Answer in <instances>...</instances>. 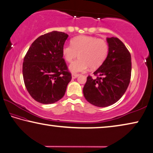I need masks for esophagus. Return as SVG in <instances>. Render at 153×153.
Segmentation results:
<instances>
[{
    "instance_id": "1",
    "label": "esophagus",
    "mask_w": 153,
    "mask_h": 153,
    "mask_svg": "<svg viewBox=\"0 0 153 153\" xmlns=\"http://www.w3.org/2000/svg\"><path fill=\"white\" fill-rule=\"evenodd\" d=\"M78 76H79V74H72V78L73 79L76 78V77H78Z\"/></svg>"
}]
</instances>
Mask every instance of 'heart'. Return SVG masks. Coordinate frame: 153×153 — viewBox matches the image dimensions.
Masks as SVG:
<instances>
[{
  "instance_id": "1",
  "label": "heart",
  "mask_w": 153,
  "mask_h": 153,
  "mask_svg": "<svg viewBox=\"0 0 153 153\" xmlns=\"http://www.w3.org/2000/svg\"><path fill=\"white\" fill-rule=\"evenodd\" d=\"M108 52L109 46L106 40L88 36L74 38L71 45H65L62 49L64 58L68 62L79 57L69 66V70L74 74L86 71L89 67L91 69L100 67L106 60Z\"/></svg>"
}]
</instances>
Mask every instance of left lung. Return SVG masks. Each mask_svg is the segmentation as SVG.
I'll use <instances>...</instances> for the list:
<instances>
[{"mask_svg": "<svg viewBox=\"0 0 153 153\" xmlns=\"http://www.w3.org/2000/svg\"><path fill=\"white\" fill-rule=\"evenodd\" d=\"M109 52L106 60L88 76L83 88L84 96L93 105L106 107L117 102L126 92L131 77V56L119 38H107Z\"/></svg>", "mask_w": 153, "mask_h": 153, "instance_id": "obj_1", "label": "left lung"}]
</instances>
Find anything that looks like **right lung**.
<instances>
[{"label": "right lung", "mask_w": 153, "mask_h": 153, "mask_svg": "<svg viewBox=\"0 0 153 153\" xmlns=\"http://www.w3.org/2000/svg\"><path fill=\"white\" fill-rule=\"evenodd\" d=\"M68 35L53 31L40 36L24 58L25 85L33 98L41 104L58 102L65 95L71 79L62 49Z\"/></svg>", "instance_id": "add662e5"}]
</instances>
